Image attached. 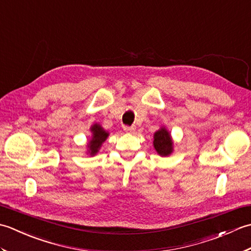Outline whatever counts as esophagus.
I'll list each match as a JSON object with an SVG mask.
<instances>
[{
    "label": "esophagus",
    "mask_w": 251,
    "mask_h": 251,
    "mask_svg": "<svg viewBox=\"0 0 251 251\" xmlns=\"http://www.w3.org/2000/svg\"><path fill=\"white\" fill-rule=\"evenodd\" d=\"M124 130L126 132H128V134H134L135 130H136V126H125Z\"/></svg>",
    "instance_id": "1"
}]
</instances>
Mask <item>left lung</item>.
<instances>
[{"label": "left lung", "mask_w": 251, "mask_h": 251, "mask_svg": "<svg viewBox=\"0 0 251 251\" xmlns=\"http://www.w3.org/2000/svg\"><path fill=\"white\" fill-rule=\"evenodd\" d=\"M154 149L161 156H167L173 153V140L170 137L169 131L162 127L154 134V141H153Z\"/></svg>", "instance_id": "8db88e82"}]
</instances>
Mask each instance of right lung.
Listing matches in <instances>:
<instances>
[{"label":"right lung","instance_id":"add662e5","mask_svg":"<svg viewBox=\"0 0 251 251\" xmlns=\"http://www.w3.org/2000/svg\"><path fill=\"white\" fill-rule=\"evenodd\" d=\"M90 130L93 132L92 139L88 142V152L90 155H96V153L99 151L101 145L106 140L109 136V132L105 131L99 124H94L90 127Z\"/></svg>","mask_w":251,"mask_h":251}]
</instances>
